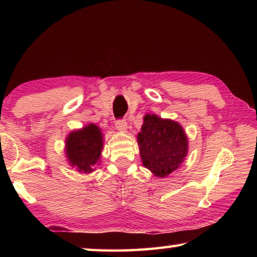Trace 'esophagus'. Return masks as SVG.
Returning a JSON list of instances; mask_svg holds the SVG:
<instances>
[{
  "label": "esophagus",
  "instance_id": "obj_1",
  "mask_svg": "<svg viewBox=\"0 0 257 257\" xmlns=\"http://www.w3.org/2000/svg\"><path fill=\"white\" fill-rule=\"evenodd\" d=\"M115 128L120 132H125L127 130V121L124 119H119L115 121Z\"/></svg>",
  "mask_w": 257,
  "mask_h": 257
}]
</instances>
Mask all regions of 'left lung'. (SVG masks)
Returning a JSON list of instances; mask_svg holds the SVG:
<instances>
[{
    "mask_svg": "<svg viewBox=\"0 0 257 257\" xmlns=\"http://www.w3.org/2000/svg\"><path fill=\"white\" fill-rule=\"evenodd\" d=\"M137 141L143 165L159 178L177 170L188 153V138L181 124L156 114L144 116Z\"/></svg>",
    "mask_w": 257,
    "mask_h": 257,
    "instance_id": "obj_1",
    "label": "left lung"
}]
</instances>
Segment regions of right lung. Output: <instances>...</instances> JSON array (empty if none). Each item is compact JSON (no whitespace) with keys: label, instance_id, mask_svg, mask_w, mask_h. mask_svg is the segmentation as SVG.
I'll use <instances>...</instances> for the list:
<instances>
[{"label":"right lung","instance_id":"obj_1","mask_svg":"<svg viewBox=\"0 0 257 257\" xmlns=\"http://www.w3.org/2000/svg\"><path fill=\"white\" fill-rule=\"evenodd\" d=\"M102 150L103 134L94 123L73 130L66 139V155L69 163L81 173H90L95 170Z\"/></svg>","mask_w":257,"mask_h":257}]
</instances>
